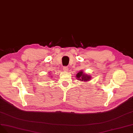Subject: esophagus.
Segmentation results:
<instances>
[{
  "instance_id": "obj_1",
  "label": "esophagus",
  "mask_w": 133,
  "mask_h": 133,
  "mask_svg": "<svg viewBox=\"0 0 133 133\" xmlns=\"http://www.w3.org/2000/svg\"><path fill=\"white\" fill-rule=\"evenodd\" d=\"M63 70L64 71H68V67L67 66H65L63 67Z\"/></svg>"
}]
</instances>
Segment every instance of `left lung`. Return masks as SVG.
I'll return each instance as SVG.
<instances>
[{"label": "left lung", "instance_id": "left-lung-1", "mask_svg": "<svg viewBox=\"0 0 133 133\" xmlns=\"http://www.w3.org/2000/svg\"><path fill=\"white\" fill-rule=\"evenodd\" d=\"M76 78L77 79H79L81 81H88L91 79V76L84 74L82 71H79L77 74L76 75Z\"/></svg>", "mask_w": 133, "mask_h": 133}]
</instances>
